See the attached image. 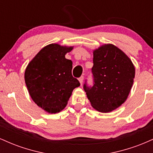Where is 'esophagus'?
I'll return each mask as SVG.
<instances>
[{
  "label": "esophagus",
  "instance_id": "obj_1",
  "mask_svg": "<svg viewBox=\"0 0 153 153\" xmlns=\"http://www.w3.org/2000/svg\"><path fill=\"white\" fill-rule=\"evenodd\" d=\"M83 78H84L83 76H81V77H80V78H79V81H80V85H81L82 84V82H83Z\"/></svg>",
  "mask_w": 153,
  "mask_h": 153
}]
</instances>
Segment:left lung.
<instances>
[{
	"instance_id": "obj_1",
	"label": "left lung",
	"mask_w": 153,
	"mask_h": 153,
	"mask_svg": "<svg viewBox=\"0 0 153 153\" xmlns=\"http://www.w3.org/2000/svg\"><path fill=\"white\" fill-rule=\"evenodd\" d=\"M91 69L93 84L83 85L88 99L95 109L111 111L127 99L135 74L130 59L113 45H105L94 52Z\"/></svg>"
}]
</instances>
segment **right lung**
<instances>
[{
    "mask_svg": "<svg viewBox=\"0 0 153 153\" xmlns=\"http://www.w3.org/2000/svg\"><path fill=\"white\" fill-rule=\"evenodd\" d=\"M73 47L51 44L42 49L29 62L25 82L36 105L51 114L58 113L68 103L80 82L72 75L73 62L65 58Z\"/></svg>",
    "mask_w": 153,
    "mask_h": 153,
    "instance_id": "add662e5",
    "label": "right lung"
}]
</instances>
